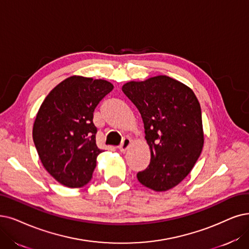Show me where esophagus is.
<instances>
[{
    "instance_id": "obj_1",
    "label": "esophagus",
    "mask_w": 249,
    "mask_h": 249,
    "mask_svg": "<svg viewBox=\"0 0 249 249\" xmlns=\"http://www.w3.org/2000/svg\"><path fill=\"white\" fill-rule=\"evenodd\" d=\"M131 143H132V140H131V138H128V137H126V138H124V140L122 141V144L119 145V150L121 151H125L126 149L128 148V146L131 145Z\"/></svg>"
}]
</instances>
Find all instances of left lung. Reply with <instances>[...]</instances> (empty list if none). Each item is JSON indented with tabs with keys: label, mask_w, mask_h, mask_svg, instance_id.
Here are the masks:
<instances>
[{
	"label": "left lung",
	"mask_w": 249,
	"mask_h": 249,
	"mask_svg": "<svg viewBox=\"0 0 249 249\" xmlns=\"http://www.w3.org/2000/svg\"><path fill=\"white\" fill-rule=\"evenodd\" d=\"M122 90L142 116L151 151L138 180L157 192L170 190L191 172L202 151L200 104L190 88L166 75L126 83Z\"/></svg>",
	"instance_id": "8db88e82"
}]
</instances>
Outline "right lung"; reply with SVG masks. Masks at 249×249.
Wrapping results in <instances>:
<instances>
[{
	"label": "right lung",
	"mask_w": 249,
	"mask_h": 249,
	"mask_svg": "<svg viewBox=\"0 0 249 249\" xmlns=\"http://www.w3.org/2000/svg\"><path fill=\"white\" fill-rule=\"evenodd\" d=\"M113 86L71 76L49 93L36 114L33 139L39 159L56 181L79 188L91 181L97 156L94 110Z\"/></svg>",
	"instance_id": "1"
}]
</instances>
